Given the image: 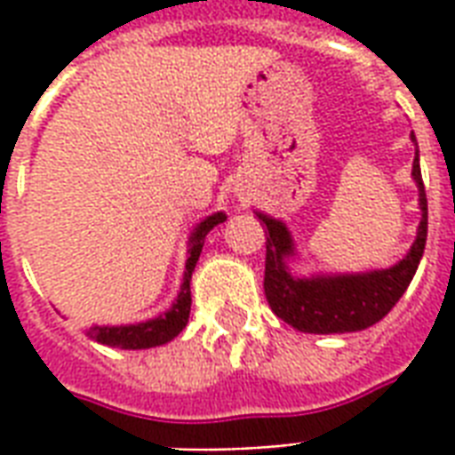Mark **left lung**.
I'll use <instances>...</instances> for the list:
<instances>
[{"label":"left lung","instance_id":"8db88e82","mask_svg":"<svg viewBox=\"0 0 455 455\" xmlns=\"http://www.w3.org/2000/svg\"><path fill=\"white\" fill-rule=\"evenodd\" d=\"M415 140V135H412ZM412 179L420 190L422 221L411 252L398 265L367 274L343 276H312L296 279L286 269V258L293 255V243L282 221L258 214L265 224V296L276 317L305 334H346L360 331L387 317L401 300L418 272L427 243V196L422 183L420 159L412 162Z\"/></svg>","mask_w":455,"mask_h":455}]
</instances>
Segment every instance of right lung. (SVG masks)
I'll return each mask as SVG.
<instances>
[{
    "mask_svg": "<svg viewBox=\"0 0 455 455\" xmlns=\"http://www.w3.org/2000/svg\"><path fill=\"white\" fill-rule=\"evenodd\" d=\"M227 220V214L217 212L197 224V228L190 235L188 259H186V274H183L181 293L172 305V310L159 315L157 320L140 322V324H128V327H90L85 334L95 339L97 343L112 346V348H126V351H140V348H152L162 343L172 341L173 336H179L183 327L188 324L190 315V276L197 265V258L203 252L204 235L210 234L217 224Z\"/></svg>",
    "mask_w": 455,
    "mask_h": 455,
    "instance_id": "add662e5",
    "label": "right lung"
}]
</instances>
